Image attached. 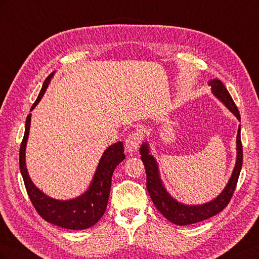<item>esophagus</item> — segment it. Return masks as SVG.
Wrapping results in <instances>:
<instances>
[{
  "mask_svg": "<svg viewBox=\"0 0 259 259\" xmlns=\"http://www.w3.org/2000/svg\"><path fill=\"white\" fill-rule=\"evenodd\" d=\"M140 142H142V134L139 132H134L130 134L125 140V148L128 152H135L139 148Z\"/></svg>",
  "mask_w": 259,
  "mask_h": 259,
  "instance_id": "obj_1",
  "label": "esophagus"
}]
</instances>
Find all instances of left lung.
I'll list each match as a JSON object with an SVG mask.
<instances>
[{
	"label": "left lung",
	"instance_id": "obj_1",
	"mask_svg": "<svg viewBox=\"0 0 259 259\" xmlns=\"http://www.w3.org/2000/svg\"><path fill=\"white\" fill-rule=\"evenodd\" d=\"M208 85L211 86V93H213V95L218 100H221L236 115L237 119L241 121L238 108L236 104H234L233 99L231 98L229 92L225 88L223 82L221 80L215 79L210 80ZM139 151L140 155H142L140 159H142L146 168L147 190L155 207L159 209V211L164 217L175 225L186 226L195 224L205 221V219L221 213L230 202L234 189H236L240 171L242 168L243 149L241 143V125H239L237 135V161L229 182L226 185L225 189L214 200L207 203H203V204L188 205L178 202L176 199L171 197L162 183L158 163H156L154 156L150 154L149 145L147 142L142 145Z\"/></svg>",
	"mask_w": 259,
	"mask_h": 259
}]
</instances>
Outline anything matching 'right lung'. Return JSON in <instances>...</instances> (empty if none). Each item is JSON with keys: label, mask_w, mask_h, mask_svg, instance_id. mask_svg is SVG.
<instances>
[{"label": "right lung", "mask_w": 259, "mask_h": 259, "mask_svg": "<svg viewBox=\"0 0 259 259\" xmlns=\"http://www.w3.org/2000/svg\"><path fill=\"white\" fill-rule=\"evenodd\" d=\"M51 73L43 83L40 94L31 107L32 111L40 103L46 89L54 76ZM31 125V113L26 120L25 135L20 146L19 166L29 198L40 216L53 225L71 230H83L95 225L103 217L111 189V179L115 167L125 159L123 143L117 142L109 146L99 160L95 174L89 189L71 200H56L46 195L32 183L26 165V147Z\"/></svg>", "instance_id": "obj_1"}]
</instances>
